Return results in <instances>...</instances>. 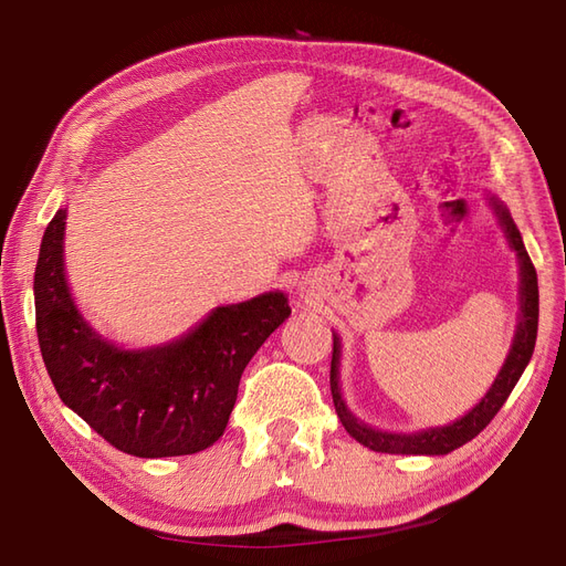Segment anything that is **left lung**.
<instances>
[{"mask_svg":"<svg viewBox=\"0 0 566 566\" xmlns=\"http://www.w3.org/2000/svg\"><path fill=\"white\" fill-rule=\"evenodd\" d=\"M491 209L499 216V223L503 228V233L509 238V245L515 250L521 264V321L518 328H515V338L511 345V353L503 363L496 381L491 384V389L486 396L479 401L472 411L464 413L462 418H457L450 426H440V428H428L420 432H387V430H377L363 420L355 418L350 413V408L345 406L343 394H340V338L338 333H333V359H331V394H333V403H335V413H338L340 423L350 436L363 442L365 448L375 450V452H389V454H448L457 448H462L464 442L476 438L482 432L491 418H494L501 406L506 403L511 396L513 387L518 384L521 375L525 371L527 363H531L533 350H535V338H537V316H539V294H537V272L533 268V260L527 255V250L523 245L521 231L515 228L509 209L503 203L491 197L489 199Z\"/></svg>","mask_w":566,"mask_h":566,"instance_id":"obj_1","label":"left lung"}]
</instances>
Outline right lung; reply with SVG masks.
<instances>
[{"label":"right lung","mask_w":566,"mask_h":566,"mask_svg":"<svg viewBox=\"0 0 566 566\" xmlns=\"http://www.w3.org/2000/svg\"><path fill=\"white\" fill-rule=\"evenodd\" d=\"M65 209L48 223L35 264V331L67 408L134 457L207 450L223 436L240 375L290 318L282 292L219 306L195 331L148 350H124L82 318L65 280Z\"/></svg>","instance_id":"obj_1"}]
</instances>
